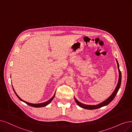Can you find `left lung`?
I'll list each match as a JSON object with an SVG mask.
<instances>
[{
    "label": "left lung",
    "instance_id": "8db88e82",
    "mask_svg": "<svg viewBox=\"0 0 132 132\" xmlns=\"http://www.w3.org/2000/svg\"><path fill=\"white\" fill-rule=\"evenodd\" d=\"M117 64H118V70H119V81H118V83L117 86V87H116L115 89L114 90V92L113 93V94L110 95L106 100H105L104 101H103V102L100 103L97 105H87V104H83L81 102H79L75 98V100L76 102V103L77 104L78 106H79L80 107H81V108H83L84 109H89V110H92V109H98L101 108L102 107L107 106L108 105L110 102L112 101V100L114 98V97H115L116 95L117 94L119 89L120 87L121 86V71L119 69V65L118 61L117 60Z\"/></svg>",
    "mask_w": 132,
    "mask_h": 132
}]
</instances>
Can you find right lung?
I'll return each instance as SVG.
<instances>
[{"instance_id":"1","label":"right lung","mask_w":132,"mask_h":132,"mask_svg":"<svg viewBox=\"0 0 132 132\" xmlns=\"http://www.w3.org/2000/svg\"><path fill=\"white\" fill-rule=\"evenodd\" d=\"M13 90H14V92L15 93V95H17V96L18 97V98L20 100V101H23V102H25V103H26L28 105H29V106H31V107H36V108H39V107H45V106H47V105L48 104H49L51 101H52V100L54 99V98L55 97V94L54 95V96H52L49 100H48V101H46V102H43V103H37V104H34V103H29V102H26V101H24V100H23L22 99H21L19 96H18V95L16 94V93H15V92L14 91V89L13 88Z\"/></svg>"}]
</instances>
